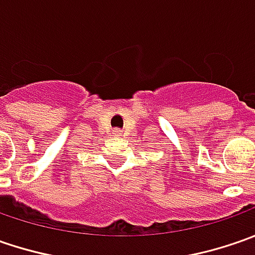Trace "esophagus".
<instances>
[{"instance_id": "34e87169", "label": "esophagus", "mask_w": 255, "mask_h": 255, "mask_svg": "<svg viewBox=\"0 0 255 255\" xmlns=\"http://www.w3.org/2000/svg\"><path fill=\"white\" fill-rule=\"evenodd\" d=\"M121 129H113L112 130V136H115V137H119L121 136Z\"/></svg>"}]
</instances>
